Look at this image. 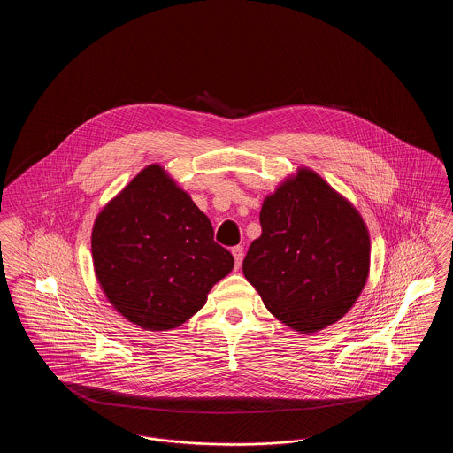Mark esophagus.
Instances as JSON below:
<instances>
[{"label":"esophagus","mask_w":453,"mask_h":453,"mask_svg":"<svg viewBox=\"0 0 453 453\" xmlns=\"http://www.w3.org/2000/svg\"><path fill=\"white\" fill-rule=\"evenodd\" d=\"M242 253H244L242 246H234V248H233V257H234V261H236V268L241 266V261H242Z\"/></svg>","instance_id":"1"}]
</instances>
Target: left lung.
<instances>
[{"label":"left lung","instance_id":"1","mask_svg":"<svg viewBox=\"0 0 453 453\" xmlns=\"http://www.w3.org/2000/svg\"><path fill=\"white\" fill-rule=\"evenodd\" d=\"M259 222L242 272L266 309L299 333L340 321L370 270L368 229L351 202L318 173L299 168L266 195Z\"/></svg>","mask_w":453,"mask_h":453}]
</instances>
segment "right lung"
I'll return each instance as SVG.
<instances>
[{"label": "right lung", "instance_id": "right-lung-1", "mask_svg": "<svg viewBox=\"0 0 453 453\" xmlns=\"http://www.w3.org/2000/svg\"><path fill=\"white\" fill-rule=\"evenodd\" d=\"M91 255L108 302L146 331L187 323L234 268L214 229L157 163L146 166L95 219Z\"/></svg>", "mask_w": 453, "mask_h": 453}]
</instances>
